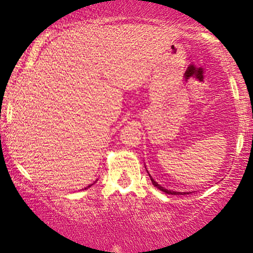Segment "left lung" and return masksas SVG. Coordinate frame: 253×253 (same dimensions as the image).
I'll use <instances>...</instances> for the list:
<instances>
[{
	"instance_id": "left-lung-1",
	"label": "left lung",
	"mask_w": 253,
	"mask_h": 253,
	"mask_svg": "<svg viewBox=\"0 0 253 253\" xmlns=\"http://www.w3.org/2000/svg\"><path fill=\"white\" fill-rule=\"evenodd\" d=\"M149 176H150V178H151V181H152V184L155 185L156 188H158L159 190H162L163 191V193H167V194H171V195H185V194H190V193H179V191H173V190H169V189H167V188H164V187H162L161 184H158V183H157L155 179L152 178V177H151V175L149 173Z\"/></svg>"
}]
</instances>
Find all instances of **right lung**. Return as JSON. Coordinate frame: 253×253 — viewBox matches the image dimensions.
Returning <instances> with one entry per match:
<instances>
[{"mask_svg": "<svg viewBox=\"0 0 253 253\" xmlns=\"http://www.w3.org/2000/svg\"><path fill=\"white\" fill-rule=\"evenodd\" d=\"M91 185H92V184H90V185H88V187H86V188H84V189H88V188H90V187H91Z\"/></svg>", "mask_w": 253, "mask_h": 253, "instance_id": "right-lung-1", "label": "right lung"}]
</instances>
